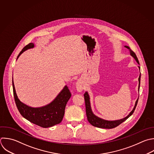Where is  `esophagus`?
Segmentation results:
<instances>
[{"instance_id": "obj_1", "label": "esophagus", "mask_w": 154, "mask_h": 154, "mask_svg": "<svg viewBox=\"0 0 154 154\" xmlns=\"http://www.w3.org/2000/svg\"><path fill=\"white\" fill-rule=\"evenodd\" d=\"M76 90L78 91L79 92H81L83 89H84V86H83V84H82V82L79 81H78L76 84Z\"/></svg>"}]
</instances>
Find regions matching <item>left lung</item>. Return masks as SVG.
<instances>
[{
  "instance_id": "8db88e82",
  "label": "left lung",
  "mask_w": 154,
  "mask_h": 154,
  "mask_svg": "<svg viewBox=\"0 0 154 154\" xmlns=\"http://www.w3.org/2000/svg\"><path fill=\"white\" fill-rule=\"evenodd\" d=\"M125 47L129 50L130 55L135 60L137 63L139 64V61L138 60V58H137L135 54L129 48V46H125ZM138 68H139V69H140V67L139 66H138ZM140 78H141V75L140 74L139 78H138V91H139V88H140ZM84 99H85V103L86 114H87L88 121L89 122V123L91 125H92L93 126H94L95 127L100 128H105V129L114 128L117 126L118 125H119L120 124H121L122 123H123L128 118H129L133 114V112H134V110L136 108V106H137V102H138V98L137 99L136 102H135L134 108L132 109V110L129 112V114L126 117H124L123 119H120V120H104L103 119H101V118H100V117H97V116H96V115L94 114V113L92 111L91 107L90 96H89L87 91H86L84 93Z\"/></svg>"
}]
</instances>
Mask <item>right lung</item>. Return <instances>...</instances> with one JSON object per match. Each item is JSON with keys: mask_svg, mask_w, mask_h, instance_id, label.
I'll list each match as a JSON object with an SVG mask.
<instances>
[{"mask_svg": "<svg viewBox=\"0 0 154 154\" xmlns=\"http://www.w3.org/2000/svg\"><path fill=\"white\" fill-rule=\"evenodd\" d=\"M34 43L26 45L19 54L17 60L25 51L34 48ZM13 88L14 100L17 109L21 115L30 122L43 128H49L59 124L62 121L66 104L71 97L70 91L67 85L60 92L55 99L50 103L41 107H31L22 102L17 95L13 79Z\"/></svg>", "mask_w": 154, "mask_h": 154, "instance_id": "1", "label": "right lung"}]
</instances>
